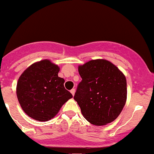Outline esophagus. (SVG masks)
Masks as SVG:
<instances>
[{
  "label": "esophagus",
  "mask_w": 154,
  "mask_h": 154,
  "mask_svg": "<svg viewBox=\"0 0 154 154\" xmlns=\"http://www.w3.org/2000/svg\"><path fill=\"white\" fill-rule=\"evenodd\" d=\"M70 92H71L72 95H75V88H73V89H72L71 91H70Z\"/></svg>",
  "instance_id": "1"
}]
</instances>
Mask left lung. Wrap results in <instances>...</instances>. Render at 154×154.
I'll list each match as a JSON object with an SVG mask.
<instances>
[{
    "mask_svg": "<svg viewBox=\"0 0 154 154\" xmlns=\"http://www.w3.org/2000/svg\"><path fill=\"white\" fill-rule=\"evenodd\" d=\"M82 81L74 99L90 123L104 125L115 120L127 99V81L115 65L104 59L92 60L79 66Z\"/></svg>",
    "mask_w": 154,
    "mask_h": 154,
    "instance_id": "obj_1",
    "label": "left lung"
}]
</instances>
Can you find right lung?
<instances>
[{
	"mask_svg": "<svg viewBox=\"0 0 154 154\" xmlns=\"http://www.w3.org/2000/svg\"><path fill=\"white\" fill-rule=\"evenodd\" d=\"M59 72V67L46 59L32 64L20 76L17 98L29 117L48 121L72 98V93L65 89L64 79L58 76Z\"/></svg>",
	"mask_w": 154,
	"mask_h": 154,
	"instance_id": "right-lung-1",
	"label": "right lung"
}]
</instances>
